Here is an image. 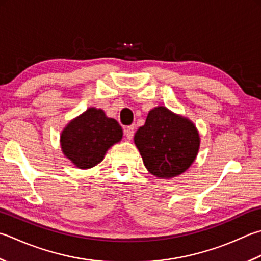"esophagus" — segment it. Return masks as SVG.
Segmentation results:
<instances>
[{
    "mask_svg": "<svg viewBox=\"0 0 261 261\" xmlns=\"http://www.w3.org/2000/svg\"><path fill=\"white\" fill-rule=\"evenodd\" d=\"M134 134H135V126L134 125H129L124 129V135L126 136L127 139H131V138L134 137Z\"/></svg>",
    "mask_w": 261,
    "mask_h": 261,
    "instance_id": "obj_1",
    "label": "esophagus"
}]
</instances>
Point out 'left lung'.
I'll return each mask as SVG.
<instances>
[{"label": "left lung", "instance_id": "obj_1", "mask_svg": "<svg viewBox=\"0 0 261 261\" xmlns=\"http://www.w3.org/2000/svg\"><path fill=\"white\" fill-rule=\"evenodd\" d=\"M144 164L151 174L170 178L187 171L200 145L196 126L166 107H156L135 135Z\"/></svg>", "mask_w": 261, "mask_h": 261}]
</instances>
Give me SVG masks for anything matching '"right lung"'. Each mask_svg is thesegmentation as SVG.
<instances>
[{"label": "right lung", "mask_w": 261, "mask_h": 261, "mask_svg": "<svg viewBox=\"0 0 261 261\" xmlns=\"http://www.w3.org/2000/svg\"><path fill=\"white\" fill-rule=\"evenodd\" d=\"M122 139V127L103 110L91 107L66 125L61 136L64 155L79 168H90L103 161L111 146Z\"/></svg>", "instance_id": "1"}]
</instances>
